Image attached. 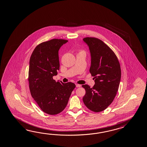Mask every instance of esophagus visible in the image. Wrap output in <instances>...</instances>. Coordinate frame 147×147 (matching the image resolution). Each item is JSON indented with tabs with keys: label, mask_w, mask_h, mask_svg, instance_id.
Wrapping results in <instances>:
<instances>
[{
	"label": "esophagus",
	"mask_w": 147,
	"mask_h": 147,
	"mask_svg": "<svg viewBox=\"0 0 147 147\" xmlns=\"http://www.w3.org/2000/svg\"><path fill=\"white\" fill-rule=\"evenodd\" d=\"M76 86L77 87H81V85H79L78 84H76Z\"/></svg>",
	"instance_id": "esophagus-1"
}]
</instances>
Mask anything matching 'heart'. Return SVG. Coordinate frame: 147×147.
Masks as SVG:
<instances>
[{
	"mask_svg": "<svg viewBox=\"0 0 147 147\" xmlns=\"http://www.w3.org/2000/svg\"><path fill=\"white\" fill-rule=\"evenodd\" d=\"M80 52H83V51H80Z\"/></svg>",
	"mask_w": 147,
	"mask_h": 147,
	"instance_id": "1",
	"label": "heart"
}]
</instances>
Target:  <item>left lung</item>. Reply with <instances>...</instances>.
Returning <instances> with one entry per match:
<instances>
[{"instance_id": "left-lung-1", "label": "left lung", "mask_w": 147, "mask_h": 147, "mask_svg": "<svg viewBox=\"0 0 147 147\" xmlns=\"http://www.w3.org/2000/svg\"><path fill=\"white\" fill-rule=\"evenodd\" d=\"M83 40L88 45L91 54L89 71L94 77L95 85L82 87L86 90L83 102L94 112L105 110L112 102L119 87L121 77L119 62L113 50L99 38L86 37Z\"/></svg>"}]
</instances>
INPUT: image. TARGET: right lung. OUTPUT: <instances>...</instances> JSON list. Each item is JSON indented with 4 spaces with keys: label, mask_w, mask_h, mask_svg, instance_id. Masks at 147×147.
Masks as SVG:
<instances>
[{
    "label": "right lung",
    "mask_w": 147,
    "mask_h": 147,
    "mask_svg": "<svg viewBox=\"0 0 147 147\" xmlns=\"http://www.w3.org/2000/svg\"><path fill=\"white\" fill-rule=\"evenodd\" d=\"M68 40L53 38L34 49L30 60L28 81L31 96L41 110L49 115L61 113L67 106L75 84L56 82L60 63L58 51Z\"/></svg>",
    "instance_id": "add662e5"
}]
</instances>
